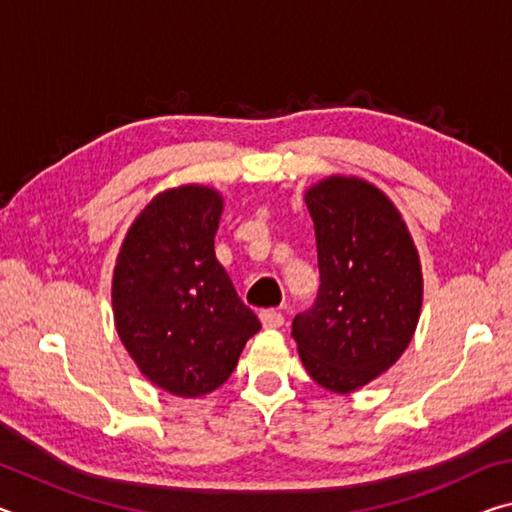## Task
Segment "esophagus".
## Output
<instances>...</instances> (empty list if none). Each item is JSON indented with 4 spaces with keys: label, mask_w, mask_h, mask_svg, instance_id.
Listing matches in <instances>:
<instances>
[{
    "label": "esophagus",
    "mask_w": 512,
    "mask_h": 512,
    "mask_svg": "<svg viewBox=\"0 0 512 512\" xmlns=\"http://www.w3.org/2000/svg\"><path fill=\"white\" fill-rule=\"evenodd\" d=\"M259 318H262V325L266 329H277V327L284 325V316L280 314V311H275V309L262 311V314H259Z\"/></svg>",
    "instance_id": "1"
}]
</instances>
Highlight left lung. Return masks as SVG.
Returning a JSON list of instances; mask_svg holds the SVG:
<instances>
[{
	"instance_id": "left-lung-1",
	"label": "left lung",
	"mask_w": 512,
	"mask_h": 512,
	"mask_svg": "<svg viewBox=\"0 0 512 512\" xmlns=\"http://www.w3.org/2000/svg\"><path fill=\"white\" fill-rule=\"evenodd\" d=\"M316 230V305L293 318L309 377L348 395L402 357L422 309V266L402 214L379 187L329 176L305 192Z\"/></svg>"
}]
</instances>
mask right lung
Returning a JSON list of instances; mask_svg holds the SVG:
<instances>
[{
	"label": "right lung",
	"instance_id": "add662e5",
	"mask_svg": "<svg viewBox=\"0 0 512 512\" xmlns=\"http://www.w3.org/2000/svg\"><path fill=\"white\" fill-rule=\"evenodd\" d=\"M221 212L214 187L164 189L128 228L112 273L121 343L151 384L176 397L225 384L262 329L216 262Z\"/></svg>",
	"mask_w": 512,
	"mask_h": 512
}]
</instances>
